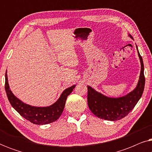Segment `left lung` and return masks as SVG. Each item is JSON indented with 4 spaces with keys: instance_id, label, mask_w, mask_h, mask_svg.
I'll use <instances>...</instances> for the list:
<instances>
[{
    "instance_id": "obj_1",
    "label": "left lung",
    "mask_w": 152,
    "mask_h": 152,
    "mask_svg": "<svg viewBox=\"0 0 152 152\" xmlns=\"http://www.w3.org/2000/svg\"><path fill=\"white\" fill-rule=\"evenodd\" d=\"M132 38V36L128 35ZM137 52L140 59L141 70L136 87L124 96L110 97L97 92L91 86H88V105L91 112L101 119L116 121L125 117L132 111L142 96L145 88L144 64L136 45Z\"/></svg>"
}]
</instances>
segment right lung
<instances>
[{
  "label": "right lung",
  "instance_id": "add662e5",
  "mask_svg": "<svg viewBox=\"0 0 152 152\" xmlns=\"http://www.w3.org/2000/svg\"><path fill=\"white\" fill-rule=\"evenodd\" d=\"M75 87V85H73L65 89L60 95L59 98L53 104L45 107H34L23 102L13 94L10 88L7 71L5 72V88L12 107L25 119L38 125L51 123L56 121L61 116L65 107L67 97L72 93Z\"/></svg>",
  "mask_w": 152,
  "mask_h": 152
}]
</instances>
